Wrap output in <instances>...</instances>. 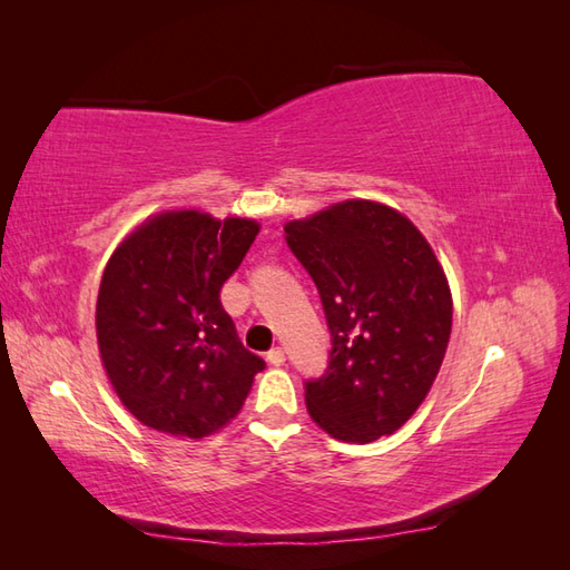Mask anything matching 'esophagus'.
I'll use <instances>...</instances> for the list:
<instances>
[{"label": "esophagus", "mask_w": 570, "mask_h": 570, "mask_svg": "<svg viewBox=\"0 0 570 570\" xmlns=\"http://www.w3.org/2000/svg\"><path fill=\"white\" fill-rule=\"evenodd\" d=\"M266 362H269V365H274V367H282L286 362V353L282 347H274V350H269V353H266Z\"/></svg>", "instance_id": "1"}]
</instances>
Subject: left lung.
I'll list each match as a JSON object with an SVG mask.
<instances>
[{
  "mask_svg": "<svg viewBox=\"0 0 570 570\" xmlns=\"http://www.w3.org/2000/svg\"><path fill=\"white\" fill-rule=\"evenodd\" d=\"M318 286L333 337L325 377L306 384L318 426L345 443L392 435L439 377L453 323L443 266L392 205L353 198L284 225Z\"/></svg>",
  "mask_w": 570,
  "mask_h": 570,
  "instance_id": "obj_1",
  "label": "left lung"
}]
</instances>
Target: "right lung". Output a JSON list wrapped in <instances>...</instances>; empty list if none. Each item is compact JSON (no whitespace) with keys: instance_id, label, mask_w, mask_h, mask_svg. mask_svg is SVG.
Masks as SVG:
<instances>
[{"instance_id":"1","label":"right lung","mask_w":570,"mask_h":570,"mask_svg":"<svg viewBox=\"0 0 570 570\" xmlns=\"http://www.w3.org/2000/svg\"><path fill=\"white\" fill-rule=\"evenodd\" d=\"M257 233L252 217L161 210L107 259L98 350L119 402L144 426L198 441L239 414L264 360L242 347L220 288Z\"/></svg>"}]
</instances>
